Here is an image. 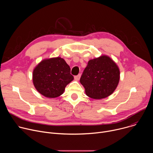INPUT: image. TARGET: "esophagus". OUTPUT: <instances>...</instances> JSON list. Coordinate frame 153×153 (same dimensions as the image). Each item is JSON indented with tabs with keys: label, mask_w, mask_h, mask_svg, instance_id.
<instances>
[{
	"label": "esophagus",
	"mask_w": 153,
	"mask_h": 153,
	"mask_svg": "<svg viewBox=\"0 0 153 153\" xmlns=\"http://www.w3.org/2000/svg\"><path fill=\"white\" fill-rule=\"evenodd\" d=\"M80 74H78L77 76H74V79H75L76 80H79L80 79Z\"/></svg>",
	"instance_id": "34e87169"
}]
</instances>
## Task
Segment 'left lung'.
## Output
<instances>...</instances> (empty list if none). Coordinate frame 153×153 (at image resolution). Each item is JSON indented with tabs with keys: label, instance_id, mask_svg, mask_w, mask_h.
<instances>
[{
	"label": "left lung",
	"instance_id": "1",
	"mask_svg": "<svg viewBox=\"0 0 153 153\" xmlns=\"http://www.w3.org/2000/svg\"><path fill=\"white\" fill-rule=\"evenodd\" d=\"M120 80V70L113 60L103 55L88 61L80 77L86 94L94 99L110 96Z\"/></svg>",
	"mask_w": 153,
	"mask_h": 153
}]
</instances>
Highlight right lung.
Listing matches in <instances>:
<instances>
[{"instance_id": "obj_1", "label": "right lung", "mask_w": 153, "mask_h": 153, "mask_svg": "<svg viewBox=\"0 0 153 153\" xmlns=\"http://www.w3.org/2000/svg\"><path fill=\"white\" fill-rule=\"evenodd\" d=\"M65 60L53 57L42 60L33 72V82L37 91L46 97L55 98L62 95L66 86L74 77Z\"/></svg>"}]
</instances>
